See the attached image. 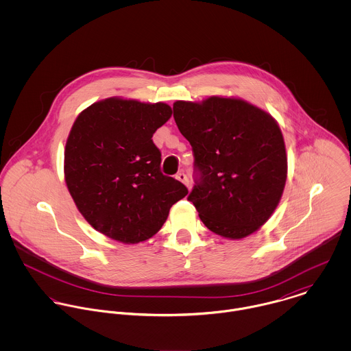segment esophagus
<instances>
[{
	"label": "esophagus",
	"instance_id": "34e87169",
	"mask_svg": "<svg viewBox=\"0 0 351 351\" xmlns=\"http://www.w3.org/2000/svg\"><path fill=\"white\" fill-rule=\"evenodd\" d=\"M176 178L178 180V181H181L182 184H185L186 186H189V180H188V176L184 173V171H181V173H178L177 176H176Z\"/></svg>",
	"mask_w": 351,
	"mask_h": 351
}]
</instances>
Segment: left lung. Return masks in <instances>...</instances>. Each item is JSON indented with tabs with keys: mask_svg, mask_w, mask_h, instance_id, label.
<instances>
[{
	"mask_svg": "<svg viewBox=\"0 0 351 351\" xmlns=\"http://www.w3.org/2000/svg\"><path fill=\"white\" fill-rule=\"evenodd\" d=\"M174 120L189 141L199 181L188 200L201 221L226 239H243L273 215L288 177L277 120L238 97L176 101Z\"/></svg>",
	"mask_w": 351,
	"mask_h": 351,
	"instance_id": "1",
	"label": "left lung"
}]
</instances>
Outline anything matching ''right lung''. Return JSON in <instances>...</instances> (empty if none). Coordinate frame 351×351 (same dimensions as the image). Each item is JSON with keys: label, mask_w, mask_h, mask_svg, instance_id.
I'll list each match as a JSON object with an SVG mask.
<instances>
[{"label": "right lung", "mask_w": 351, "mask_h": 351, "mask_svg": "<svg viewBox=\"0 0 351 351\" xmlns=\"http://www.w3.org/2000/svg\"><path fill=\"white\" fill-rule=\"evenodd\" d=\"M165 102L109 97L84 109L64 147V181L85 220L102 235L136 245L154 237L188 195L160 171L154 132L171 117Z\"/></svg>", "instance_id": "1"}]
</instances>
